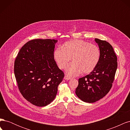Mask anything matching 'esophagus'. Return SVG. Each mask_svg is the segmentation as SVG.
I'll list each match as a JSON object with an SVG mask.
<instances>
[{"label": "esophagus", "mask_w": 130, "mask_h": 130, "mask_svg": "<svg viewBox=\"0 0 130 130\" xmlns=\"http://www.w3.org/2000/svg\"><path fill=\"white\" fill-rule=\"evenodd\" d=\"M64 78L65 80H70L71 79V77H69V76H64Z\"/></svg>", "instance_id": "esophagus-1"}]
</instances>
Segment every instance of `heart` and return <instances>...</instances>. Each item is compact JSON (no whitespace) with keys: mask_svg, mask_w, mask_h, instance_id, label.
<instances>
[{"mask_svg":"<svg viewBox=\"0 0 130 130\" xmlns=\"http://www.w3.org/2000/svg\"><path fill=\"white\" fill-rule=\"evenodd\" d=\"M100 52L95 45L81 40L66 42L62 48L55 50L54 58L60 69H64L69 62H73L67 67L66 72L68 75L77 76L82 72L89 74L96 67L99 62Z\"/></svg>","mask_w":130,"mask_h":130,"instance_id":"heart-1","label":"heart"}]
</instances>
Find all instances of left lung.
Wrapping results in <instances>:
<instances>
[{
    "label": "left lung",
    "instance_id": "1",
    "mask_svg": "<svg viewBox=\"0 0 130 130\" xmlns=\"http://www.w3.org/2000/svg\"><path fill=\"white\" fill-rule=\"evenodd\" d=\"M100 57L93 72L78 79L75 90L77 97L86 103H93L104 98L111 89L117 69V57L113 47L106 41L95 38Z\"/></svg>",
    "mask_w": 130,
    "mask_h": 130
}]
</instances>
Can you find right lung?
I'll return each mask as SVG.
<instances>
[{"instance_id":"obj_1","label":"right lung","mask_w":130,"mask_h":130,"mask_svg":"<svg viewBox=\"0 0 130 130\" xmlns=\"http://www.w3.org/2000/svg\"><path fill=\"white\" fill-rule=\"evenodd\" d=\"M57 40L35 39L22 46L15 58L14 73L23 96L43 107L54 100L64 73L54 58Z\"/></svg>"}]
</instances>
